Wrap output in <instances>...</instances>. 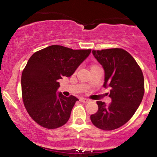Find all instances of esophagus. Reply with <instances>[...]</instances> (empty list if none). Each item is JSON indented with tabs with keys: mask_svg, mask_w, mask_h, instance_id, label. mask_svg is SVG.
Returning a JSON list of instances; mask_svg holds the SVG:
<instances>
[{
	"mask_svg": "<svg viewBox=\"0 0 157 157\" xmlns=\"http://www.w3.org/2000/svg\"><path fill=\"white\" fill-rule=\"evenodd\" d=\"M80 101L83 102V103H88L90 100L89 99H86V98H84V97H80Z\"/></svg>",
	"mask_w": 157,
	"mask_h": 157,
	"instance_id": "obj_1",
	"label": "esophagus"
}]
</instances>
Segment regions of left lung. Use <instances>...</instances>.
Wrapping results in <instances>:
<instances>
[{"instance_id": "8db88e82", "label": "left lung", "mask_w": 157, "mask_h": 157, "mask_svg": "<svg viewBox=\"0 0 157 157\" xmlns=\"http://www.w3.org/2000/svg\"><path fill=\"white\" fill-rule=\"evenodd\" d=\"M105 71L103 86L109 87L112 102L97 101L98 111L91 115L93 125L104 131L118 128L128 121L141 103L145 92L144 77L134 57L120 48L93 50Z\"/></svg>"}]
</instances>
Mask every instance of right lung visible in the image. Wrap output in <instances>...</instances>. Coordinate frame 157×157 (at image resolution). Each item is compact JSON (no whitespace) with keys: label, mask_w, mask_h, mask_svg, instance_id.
I'll use <instances>...</instances> for the list:
<instances>
[{"label":"right lung","mask_w":157,"mask_h":157,"mask_svg":"<svg viewBox=\"0 0 157 157\" xmlns=\"http://www.w3.org/2000/svg\"><path fill=\"white\" fill-rule=\"evenodd\" d=\"M91 51L52 45L31 56L21 76L22 98L27 112L38 125L55 129L68 122L79 100L57 94L58 80L71 77Z\"/></svg>","instance_id":"obj_1"}]
</instances>
